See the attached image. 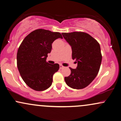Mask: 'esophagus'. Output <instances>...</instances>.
<instances>
[{"label": "esophagus", "mask_w": 121, "mask_h": 121, "mask_svg": "<svg viewBox=\"0 0 121 121\" xmlns=\"http://www.w3.org/2000/svg\"><path fill=\"white\" fill-rule=\"evenodd\" d=\"M63 68H64V66H62V65H60V69H63Z\"/></svg>", "instance_id": "esophagus-1"}]
</instances>
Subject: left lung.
Returning <instances> with one entry per match:
<instances>
[{
    "label": "left lung",
    "instance_id": "1",
    "mask_svg": "<svg viewBox=\"0 0 121 121\" xmlns=\"http://www.w3.org/2000/svg\"><path fill=\"white\" fill-rule=\"evenodd\" d=\"M62 35L72 47V59L77 62L76 69L70 68L71 74L65 77V81L73 89H82L94 81L99 71L102 60L100 44L84 32L62 33Z\"/></svg>",
    "mask_w": 121,
    "mask_h": 121
}]
</instances>
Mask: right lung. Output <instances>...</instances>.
Masks as SVG:
<instances>
[{"label":"right lung","mask_w":121,"mask_h":121,"mask_svg":"<svg viewBox=\"0 0 121 121\" xmlns=\"http://www.w3.org/2000/svg\"><path fill=\"white\" fill-rule=\"evenodd\" d=\"M62 38L59 32L37 29L25 38L17 53V65L20 75L29 87L38 91H44L51 86L53 75L59 70L58 64L46 61L52 43Z\"/></svg>","instance_id":"1"}]
</instances>
